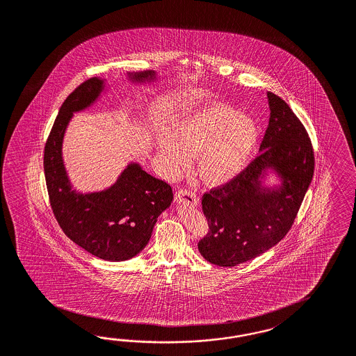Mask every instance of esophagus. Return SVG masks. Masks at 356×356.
I'll list each match as a JSON object with an SVG mask.
<instances>
[{
    "label": "esophagus",
    "instance_id": "1",
    "mask_svg": "<svg viewBox=\"0 0 356 356\" xmlns=\"http://www.w3.org/2000/svg\"><path fill=\"white\" fill-rule=\"evenodd\" d=\"M175 201L179 204H188V206H198L200 203L198 197L189 191H177L175 194Z\"/></svg>",
    "mask_w": 356,
    "mask_h": 356
}]
</instances>
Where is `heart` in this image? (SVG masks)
Wrapping results in <instances>:
<instances>
[{
  "instance_id": "1",
  "label": "heart",
  "mask_w": 356,
  "mask_h": 356,
  "mask_svg": "<svg viewBox=\"0 0 356 356\" xmlns=\"http://www.w3.org/2000/svg\"><path fill=\"white\" fill-rule=\"evenodd\" d=\"M259 140L257 123L229 106L204 104L176 116L168 132L156 137L155 149L167 177L183 173L195 156L203 183L219 186L237 177Z\"/></svg>"
}]
</instances>
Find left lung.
Listing matches in <instances>:
<instances>
[{
    "label": "left lung",
    "instance_id": "8db88e82",
    "mask_svg": "<svg viewBox=\"0 0 356 356\" xmlns=\"http://www.w3.org/2000/svg\"><path fill=\"white\" fill-rule=\"evenodd\" d=\"M267 98L270 115L258 156L232 181L203 195L209 233L198 250L220 267H234L277 245L290 231L314 176L305 127L284 99L270 92ZM270 174L277 184H268Z\"/></svg>",
    "mask_w": 356,
    "mask_h": 356
}]
</instances>
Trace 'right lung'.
I'll return each instance as SVG.
<instances>
[{
  "instance_id": "add662e5",
  "label": "right lung",
  "mask_w": 356,
  "mask_h": 356,
  "mask_svg": "<svg viewBox=\"0 0 356 356\" xmlns=\"http://www.w3.org/2000/svg\"><path fill=\"white\" fill-rule=\"evenodd\" d=\"M127 75L134 86L158 79L155 71ZM105 90L106 80L92 77L66 98L45 145L44 171L51 209L68 238L99 259L123 261L144 250L158 216L171 206L173 193L134 161L104 191L74 188L63 161L65 135L74 114L95 105Z\"/></svg>"
}]
</instances>
